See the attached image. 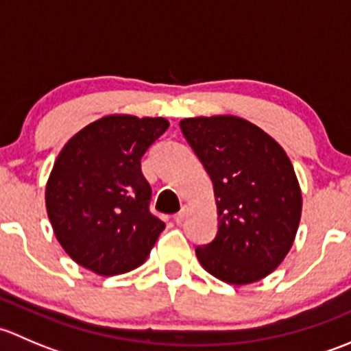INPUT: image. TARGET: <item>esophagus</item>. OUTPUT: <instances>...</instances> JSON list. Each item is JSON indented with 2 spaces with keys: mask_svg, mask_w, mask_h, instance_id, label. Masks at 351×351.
I'll use <instances>...</instances> for the list:
<instances>
[{
  "mask_svg": "<svg viewBox=\"0 0 351 351\" xmlns=\"http://www.w3.org/2000/svg\"><path fill=\"white\" fill-rule=\"evenodd\" d=\"M186 212H189V210H186V207H183L182 210L178 212V214H175V222H176V224H182V222L185 221V217H186Z\"/></svg>",
  "mask_w": 351,
  "mask_h": 351,
  "instance_id": "obj_1",
  "label": "esophagus"
}]
</instances>
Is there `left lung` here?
I'll return each mask as SVG.
<instances>
[{
	"label": "left lung",
	"instance_id": "8db88e82",
	"mask_svg": "<svg viewBox=\"0 0 351 351\" xmlns=\"http://www.w3.org/2000/svg\"><path fill=\"white\" fill-rule=\"evenodd\" d=\"M214 185L217 234L197 246L202 267L232 285L270 275L292 247L302 212L295 171L280 144L232 115L180 122Z\"/></svg>",
	"mask_w": 351,
	"mask_h": 351
}]
</instances>
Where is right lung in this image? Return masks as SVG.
<instances>
[{"mask_svg": "<svg viewBox=\"0 0 351 351\" xmlns=\"http://www.w3.org/2000/svg\"><path fill=\"white\" fill-rule=\"evenodd\" d=\"M168 127L162 117L108 115L62 147L45 205L56 238L77 265L110 277L149 256L165 222L149 210L151 186L141 159Z\"/></svg>", "mask_w": 351, "mask_h": 351, "instance_id": "1", "label": "right lung"}]
</instances>
